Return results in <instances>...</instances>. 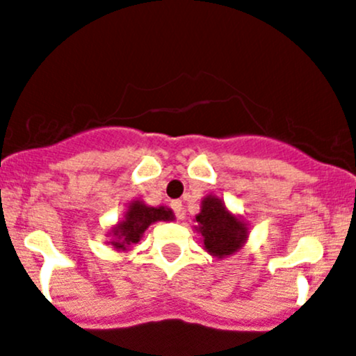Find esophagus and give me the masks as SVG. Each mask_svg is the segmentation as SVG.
I'll use <instances>...</instances> for the list:
<instances>
[{"instance_id": "esophagus-1", "label": "esophagus", "mask_w": 356, "mask_h": 356, "mask_svg": "<svg viewBox=\"0 0 356 356\" xmlns=\"http://www.w3.org/2000/svg\"><path fill=\"white\" fill-rule=\"evenodd\" d=\"M170 205H172V211H174L175 216H177V219H184V209H182V202L174 200Z\"/></svg>"}]
</instances>
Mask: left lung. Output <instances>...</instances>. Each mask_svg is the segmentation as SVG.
<instances>
[{
	"mask_svg": "<svg viewBox=\"0 0 356 356\" xmlns=\"http://www.w3.org/2000/svg\"><path fill=\"white\" fill-rule=\"evenodd\" d=\"M197 221L198 232L204 237V248L212 257L223 258L234 254L248 238L245 225L232 216L223 202L216 197L204 198Z\"/></svg>",
	"mask_w": 356,
	"mask_h": 356,
	"instance_id": "8db88e82",
	"label": "left lung"
}]
</instances>
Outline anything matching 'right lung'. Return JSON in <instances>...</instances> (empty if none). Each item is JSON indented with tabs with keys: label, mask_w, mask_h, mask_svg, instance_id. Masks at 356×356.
Segmentation results:
<instances>
[{
	"label": "right lung",
	"mask_w": 356,
	"mask_h": 356,
	"mask_svg": "<svg viewBox=\"0 0 356 356\" xmlns=\"http://www.w3.org/2000/svg\"><path fill=\"white\" fill-rule=\"evenodd\" d=\"M170 219H174L170 209H154L147 207L142 202H133L129 204L124 221L114 228V235L118 237V241L112 242V245H115V249H126V245L140 241L142 234L149 225L156 223V221H170Z\"/></svg>",
	"instance_id": "right-lung-1"
}]
</instances>
